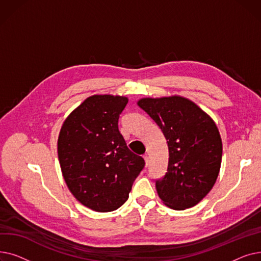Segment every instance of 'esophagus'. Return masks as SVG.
Wrapping results in <instances>:
<instances>
[{
  "instance_id": "1",
  "label": "esophagus",
  "mask_w": 261,
  "mask_h": 261,
  "mask_svg": "<svg viewBox=\"0 0 261 261\" xmlns=\"http://www.w3.org/2000/svg\"><path fill=\"white\" fill-rule=\"evenodd\" d=\"M144 160H145V163H146V166H148V162H149V158H148V154H144L143 155Z\"/></svg>"
}]
</instances>
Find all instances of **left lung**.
<instances>
[{
    "label": "left lung",
    "instance_id": "obj_1",
    "mask_svg": "<svg viewBox=\"0 0 261 261\" xmlns=\"http://www.w3.org/2000/svg\"><path fill=\"white\" fill-rule=\"evenodd\" d=\"M138 105L167 141V172L155 180L161 200L173 210L195 206L213 188L221 166L222 142L214 120L180 96L143 98Z\"/></svg>",
    "mask_w": 261,
    "mask_h": 261
}]
</instances>
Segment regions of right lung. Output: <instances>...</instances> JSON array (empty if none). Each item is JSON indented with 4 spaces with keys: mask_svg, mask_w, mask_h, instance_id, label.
<instances>
[{
    "mask_svg": "<svg viewBox=\"0 0 261 261\" xmlns=\"http://www.w3.org/2000/svg\"><path fill=\"white\" fill-rule=\"evenodd\" d=\"M128 98L94 95L70 114L58 139V158L65 183L85 206L100 213L120 207L145 166L118 130Z\"/></svg>",
    "mask_w": 261,
    "mask_h": 261,
    "instance_id": "1",
    "label": "right lung"
}]
</instances>
